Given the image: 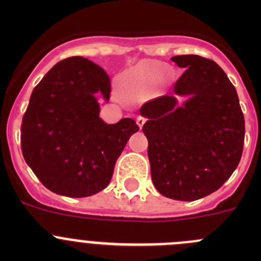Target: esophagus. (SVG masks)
I'll list each match as a JSON object with an SVG mask.
<instances>
[{"instance_id": "34e87169", "label": "esophagus", "mask_w": 261, "mask_h": 261, "mask_svg": "<svg viewBox=\"0 0 261 261\" xmlns=\"http://www.w3.org/2000/svg\"><path fill=\"white\" fill-rule=\"evenodd\" d=\"M145 121H146L145 118L141 117V116H140V117L136 118V123H138V126H139V127H140V130H141V128H143V126L145 125Z\"/></svg>"}]
</instances>
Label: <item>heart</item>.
<instances>
[{"mask_svg": "<svg viewBox=\"0 0 261 261\" xmlns=\"http://www.w3.org/2000/svg\"><path fill=\"white\" fill-rule=\"evenodd\" d=\"M165 69V65L159 62H143L139 63L136 67L133 69L127 70L125 74L122 75L121 80V86H122V91L125 92L127 89V97L133 99H140L143 98L144 94L143 88L139 84L141 83L145 78L150 77L154 74L155 70H163Z\"/></svg>", "mask_w": 261, "mask_h": 261, "instance_id": "obj_1", "label": "heart"}]
</instances>
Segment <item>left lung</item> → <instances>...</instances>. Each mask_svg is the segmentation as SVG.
<instances>
[{"instance_id": "8db88e82", "label": "left lung", "mask_w": 261, "mask_h": 261, "mask_svg": "<svg viewBox=\"0 0 261 261\" xmlns=\"http://www.w3.org/2000/svg\"><path fill=\"white\" fill-rule=\"evenodd\" d=\"M186 72L172 96L146 102L151 180L160 194L196 201L217 191L240 163L245 120L238 92L222 68L199 55L172 58ZM177 96H186L181 105Z\"/></svg>"}]
</instances>
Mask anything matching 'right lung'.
Wrapping results in <instances>:
<instances>
[{"label": "right lung", "mask_w": 261, "mask_h": 261, "mask_svg": "<svg viewBox=\"0 0 261 261\" xmlns=\"http://www.w3.org/2000/svg\"><path fill=\"white\" fill-rule=\"evenodd\" d=\"M107 73L87 58L57 63L34 88L21 125V150L39 180L54 193L81 198L109 186L116 160L139 126L133 118L106 123Z\"/></svg>", "instance_id": "obj_1"}]
</instances>
